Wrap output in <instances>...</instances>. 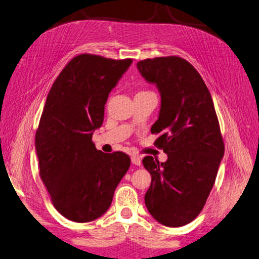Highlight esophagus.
I'll return each mask as SVG.
<instances>
[{"instance_id":"esophagus-1","label":"esophagus","mask_w":259,"mask_h":259,"mask_svg":"<svg viewBox=\"0 0 259 259\" xmlns=\"http://www.w3.org/2000/svg\"><path fill=\"white\" fill-rule=\"evenodd\" d=\"M131 163H133L134 165H137V166H140L141 165V159L139 156H131Z\"/></svg>"}]
</instances>
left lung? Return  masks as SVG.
I'll use <instances>...</instances> for the list:
<instances>
[{
	"mask_svg": "<svg viewBox=\"0 0 259 259\" xmlns=\"http://www.w3.org/2000/svg\"><path fill=\"white\" fill-rule=\"evenodd\" d=\"M137 68L160 93L151 134L168 158L143 159L151 175L145 195L149 213L166 227H182L203 209L213 187L225 145L213 101L201 75L187 60L169 56L140 60Z\"/></svg>",
	"mask_w": 259,
	"mask_h": 259,
	"instance_id": "left-lung-1",
	"label": "left lung"
}]
</instances>
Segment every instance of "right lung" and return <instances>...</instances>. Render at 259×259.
I'll return each mask as SVG.
<instances>
[{"label": "right lung", "mask_w": 259, "mask_h": 259, "mask_svg": "<svg viewBox=\"0 0 259 259\" xmlns=\"http://www.w3.org/2000/svg\"><path fill=\"white\" fill-rule=\"evenodd\" d=\"M133 59L82 54L50 89L35 134L40 177L60 214L90 222L104 214L130 167L128 155L104 154L92 141L103 123L109 93Z\"/></svg>", "instance_id": "obj_1"}]
</instances>
